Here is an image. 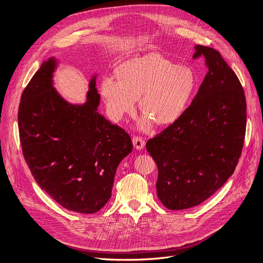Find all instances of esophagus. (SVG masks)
Returning <instances> with one entry per match:
<instances>
[{
    "label": "esophagus",
    "instance_id": "obj_1",
    "mask_svg": "<svg viewBox=\"0 0 263 263\" xmlns=\"http://www.w3.org/2000/svg\"><path fill=\"white\" fill-rule=\"evenodd\" d=\"M133 145L136 149H141L144 147V140L141 138V137H138V136H134L133 139Z\"/></svg>",
    "mask_w": 263,
    "mask_h": 263
}]
</instances>
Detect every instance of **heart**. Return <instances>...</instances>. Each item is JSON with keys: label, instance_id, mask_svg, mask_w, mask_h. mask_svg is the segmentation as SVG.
<instances>
[{"label": "heart", "instance_id": "obj_1", "mask_svg": "<svg viewBox=\"0 0 263 263\" xmlns=\"http://www.w3.org/2000/svg\"><path fill=\"white\" fill-rule=\"evenodd\" d=\"M118 79L104 77L100 91L110 119L120 122L132 114L135 100L144 115L140 126L154 121L159 126L177 122L192 102L198 86L195 71L160 54L131 58L117 68Z\"/></svg>", "mask_w": 263, "mask_h": 263}]
</instances>
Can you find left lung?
<instances>
[{
  "instance_id": "left-lung-1",
  "label": "left lung",
  "mask_w": 263,
  "mask_h": 263,
  "mask_svg": "<svg viewBox=\"0 0 263 263\" xmlns=\"http://www.w3.org/2000/svg\"><path fill=\"white\" fill-rule=\"evenodd\" d=\"M208 72L191 106L145 147L158 167L157 196L171 210L200 205L232 176L247 126L242 86L220 54L196 46Z\"/></svg>"
}]
</instances>
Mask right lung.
Instances as JSON below:
<instances>
[{"label": "right lung", "mask_w": 263, "mask_h": 263, "mask_svg": "<svg viewBox=\"0 0 263 263\" xmlns=\"http://www.w3.org/2000/svg\"><path fill=\"white\" fill-rule=\"evenodd\" d=\"M54 57L44 61L25 88L18 107L24 158L32 176L65 209L95 213L111 198L120 162L132 140L98 112L100 95L92 76L82 105L65 101L53 86Z\"/></svg>", "instance_id": "right-lung-1"}]
</instances>
